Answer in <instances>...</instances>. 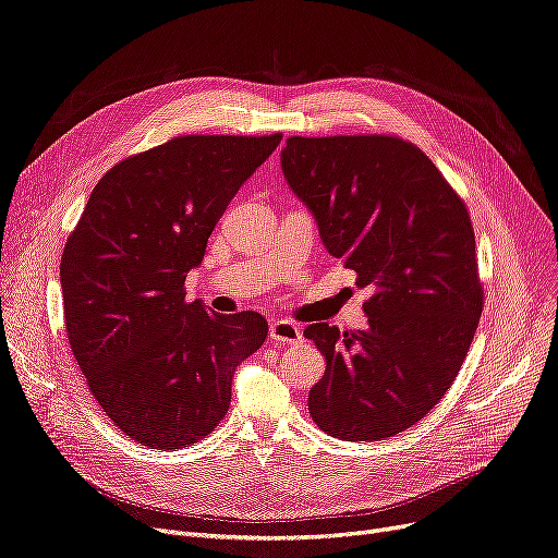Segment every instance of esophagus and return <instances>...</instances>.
<instances>
[{"instance_id":"1","label":"esophagus","mask_w":558,"mask_h":558,"mask_svg":"<svg viewBox=\"0 0 558 558\" xmlns=\"http://www.w3.org/2000/svg\"><path fill=\"white\" fill-rule=\"evenodd\" d=\"M269 337L278 344H301L303 342V332L296 324L287 322V319H276L269 326Z\"/></svg>"}]
</instances>
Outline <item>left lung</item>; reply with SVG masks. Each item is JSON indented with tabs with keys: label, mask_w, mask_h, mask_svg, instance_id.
Listing matches in <instances>:
<instances>
[{
	"label": "left lung",
	"mask_w": 558,
	"mask_h": 558,
	"mask_svg": "<svg viewBox=\"0 0 558 558\" xmlns=\"http://www.w3.org/2000/svg\"><path fill=\"white\" fill-rule=\"evenodd\" d=\"M280 166L326 251L374 292L365 330L305 328L326 357L310 415L347 442L392 438L445 397L474 339L483 292L470 214L397 136H292Z\"/></svg>",
	"instance_id": "obj_1"
}]
</instances>
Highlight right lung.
Segmentation results:
<instances>
[{"mask_svg": "<svg viewBox=\"0 0 558 558\" xmlns=\"http://www.w3.org/2000/svg\"><path fill=\"white\" fill-rule=\"evenodd\" d=\"M269 136H178L95 184L61 257L72 355L107 417L143 447L201 440L230 408L236 367L266 339L257 312L186 301L230 201L278 148Z\"/></svg>", "mask_w": 558, "mask_h": 558, "instance_id": "add662e5", "label": "right lung"}]
</instances>
